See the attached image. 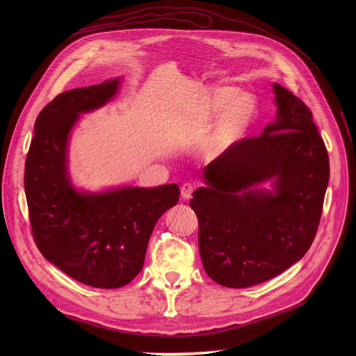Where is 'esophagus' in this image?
<instances>
[{
  "label": "esophagus",
  "instance_id": "34e87169",
  "mask_svg": "<svg viewBox=\"0 0 356 356\" xmlns=\"http://www.w3.org/2000/svg\"><path fill=\"white\" fill-rule=\"evenodd\" d=\"M193 191H195V186H193V184L184 183V184L181 186V189H180V195H181V197H183L184 200H188V199L192 197Z\"/></svg>",
  "mask_w": 356,
  "mask_h": 356
}]
</instances>
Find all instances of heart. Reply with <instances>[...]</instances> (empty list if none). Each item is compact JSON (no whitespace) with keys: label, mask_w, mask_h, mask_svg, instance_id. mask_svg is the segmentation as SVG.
I'll return each instance as SVG.
<instances>
[{"label":"heart","mask_w":356,"mask_h":356,"mask_svg":"<svg viewBox=\"0 0 356 356\" xmlns=\"http://www.w3.org/2000/svg\"><path fill=\"white\" fill-rule=\"evenodd\" d=\"M258 112V101L252 93L239 92L232 86H216L200 93L186 118L197 133L208 131L217 120L200 148L203 159L216 160L248 136Z\"/></svg>","instance_id":"obj_1"}]
</instances>
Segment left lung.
<instances>
[{
	"mask_svg": "<svg viewBox=\"0 0 356 356\" xmlns=\"http://www.w3.org/2000/svg\"><path fill=\"white\" fill-rule=\"evenodd\" d=\"M275 120L202 170L191 207L199 252L220 286L245 289L282 274L309 251L329 183V157L310 109L273 83ZM272 181V191L260 188Z\"/></svg>",
	"mask_w": 356,
	"mask_h": 356,
	"instance_id": "8db88e82",
	"label": "left lung"
}]
</instances>
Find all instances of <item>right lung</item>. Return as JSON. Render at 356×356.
<instances>
[{"label": "right lung", "instance_id": "1", "mask_svg": "<svg viewBox=\"0 0 356 356\" xmlns=\"http://www.w3.org/2000/svg\"><path fill=\"white\" fill-rule=\"evenodd\" d=\"M121 79L76 88L46 105L34 124L24 189L33 238L43 257L69 277L97 289L128 284L144 266L149 236L179 202L176 183L157 188L86 192L67 167L70 133L82 114L117 95Z\"/></svg>", "mask_w": 356, "mask_h": 356}]
</instances>
